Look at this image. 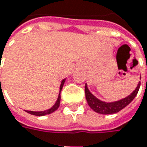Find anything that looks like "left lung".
Segmentation results:
<instances>
[{"label":"left lung","instance_id":"8db88e82","mask_svg":"<svg viewBox=\"0 0 147 147\" xmlns=\"http://www.w3.org/2000/svg\"><path fill=\"white\" fill-rule=\"evenodd\" d=\"M140 82H139L137 88L134 89V91L133 92L132 94L130 95H129L128 97H126V98H124L123 100H120L118 101L106 103L100 100L94 95H93L90 93V91L88 90L87 84H85V96H86V100L88 101V105L95 112L100 113V114H104V115L114 114V113H117L119 111L123 110L124 107H126L129 103L132 101L134 99V97L137 95L138 91L140 89Z\"/></svg>","mask_w":147,"mask_h":147}]
</instances>
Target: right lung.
Here are the masks:
<instances>
[{
  "label": "right lung",
  "mask_w": 147,
  "mask_h": 147,
  "mask_svg": "<svg viewBox=\"0 0 147 147\" xmlns=\"http://www.w3.org/2000/svg\"><path fill=\"white\" fill-rule=\"evenodd\" d=\"M1 80V79H0ZM65 82V79L62 80L61 82V84H60V88H59V97H58V100L56 103L48 110H46V111H25L26 112L31 114V115H35V116H45V115H47V114H50V113H53V111H55L59 107V105H60V93H61V90H62V88L64 86V83Z\"/></svg>",
  "instance_id": "add662e5"
}]
</instances>
